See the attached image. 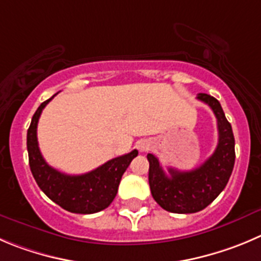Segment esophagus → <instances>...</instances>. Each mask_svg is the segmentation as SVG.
Wrapping results in <instances>:
<instances>
[{
	"instance_id": "obj_1",
	"label": "esophagus",
	"mask_w": 261,
	"mask_h": 261,
	"mask_svg": "<svg viewBox=\"0 0 261 261\" xmlns=\"http://www.w3.org/2000/svg\"><path fill=\"white\" fill-rule=\"evenodd\" d=\"M151 146H152V143H151V141H148V140H141L140 142H138V150H140L141 152H146V151L150 150Z\"/></svg>"
}]
</instances>
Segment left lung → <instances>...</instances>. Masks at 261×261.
I'll return each mask as SVG.
<instances>
[{
    "instance_id": "obj_1",
    "label": "left lung",
    "mask_w": 261,
    "mask_h": 261,
    "mask_svg": "<svg viewBox=\"0 0 261 261\" xmlns=\"http://www.w3.org/2000/svg\"><path fill=\"white\" fill-rule=\"evenodd\" d=\"M197 98L214 111L219 140L214 153L202 165L188 172L169 168L165 174L158 158L148 153V183L156 202L164 210L175 214H191L205 209L227 186L234 166V137L219 101L206 93Z\"/></svg>"
}]
</instances>
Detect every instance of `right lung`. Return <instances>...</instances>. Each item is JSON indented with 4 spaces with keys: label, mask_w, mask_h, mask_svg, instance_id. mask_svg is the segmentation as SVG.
I'll use <instances>...</instances> for the list:
<instances>
[{
    "label": "right lung",
    "mask_w": 261,
    "mask_h": 261,
    "mask_svg": "<svg viewBox=\"0 0 261 261\" xmlns=\"http://www.w3.org/2000/svg\"><path fill=\"white\" fill-rule=\"evenodd\" d=\"M56 95L41 103L32 118L27 133L29 166L38 187L59 206L75 214L98 213L113 202L118 193L121 175L130 161L138 155L137 150L111 159L92 172L81 175H69L54 169L42 156L37 141V125L44 106Z\"/></svg>",
    "instance_id": "add662e5"
}]
</instances>
